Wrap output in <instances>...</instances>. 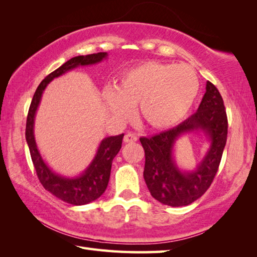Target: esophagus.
<instances>
[{
	"mask_svg": "<svg viewBox=\"0 0 257 257\" xmlns=\"http://www.w3.org/2000/svg\"><path fill=\"white\" fill-rule=\"evenodd\" d=\"M138 140V138H137V136L136 135H134V134H127L123 137V141L125 144H134V143H136V141Z\"/></svg>",
	"mask_w": 257,
	"mask_h": 257,
	"instance_id": "obj_1",
	"label": "esophagus"
}]
</instances>
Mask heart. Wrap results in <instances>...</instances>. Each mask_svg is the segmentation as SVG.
<instances>
[{"instance_id": "obj_1", "label": "heart", "mask_w": 257, "mask_h": 257, "mask_svg": "<svg viewBox=\"0 0 257 257\" xmlns=\"http://www.w3.org/2000/svg\"><path fill=\"white\" fill-rule=\"evenodd\" d=\"M198 92V76L189 65L148 62L123 73L103 98L114 117L127 118L130 108L139 106L147 125L162 130L187 117Z\"/></svg>"}]
</instances>
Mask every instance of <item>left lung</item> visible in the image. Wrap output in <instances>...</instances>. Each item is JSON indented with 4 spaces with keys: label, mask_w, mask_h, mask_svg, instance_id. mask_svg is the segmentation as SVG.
Listing matches in <instances>:
<instances>
[{
    "label": "left lung",
    "mask_w": 257,
    "mask_h": 257,
    "mask_svg": "<svg viewBox=\"0 0 257 257\" xmlns=\"http://www.w3.org/2000/svg\"><path fill=\"white\" fill-rule=\"evenodd\" d=\"M205 94L195 113L177 127L152 137L140 138L145 149L144 178L151 195L170 206L189 205L201 198L219 169L227 138V117L222 96L206 81ZM191 132H202L209 149L194 171H181L174 159L176 140Z\"/></svg>",
    "instance_id": "8db88e82"
}]
</instances>
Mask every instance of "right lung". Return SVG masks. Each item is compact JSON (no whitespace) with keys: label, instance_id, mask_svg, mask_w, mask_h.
Returning <instances> with one entry per match:
<instances>
[{"label":"right lung","instance_id":"right-lung-1","mask_svg":"<svg viewBox=\"0 0 257 257\" xmlns=\"http://www.w3.org/2000/svg\"><path fill=\"white\" fill-rule=\"evenodd\" d=\"M107 56L108 54L106 52L89 54V55L85 56L80 55L73 57L66 63H64L61 67L54 70L53 73L46 76L41 81L34 96H33L29 113H27L25 138L27 145H29L31 158L38 180L48 192H51L56 198L66 202V203L73 205L90 203L105 192L109 178H110L112 160L117 156L119 150L121 149L123 134L102 139L94 159L86 168V170L77 177L67 178L54 172L42 158L34 136L35 114L38 106H40L43 92H44L46 86L54 78H57L76 67L88 66V65L100 63L103 59H106Z\"/></svg>","mask_w":257,"mask_h":257}]
</instances>
